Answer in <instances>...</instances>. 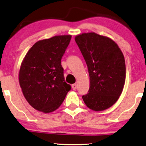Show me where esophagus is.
Listing matches in <instances>:
<instances>
[{"label": "esophagus", "mask_w": 146, "mask_h": 146, "mask_svg": "<svg viewBox=\"0 0 146 146\" xmlns=\"http://www.w3.org/2000/svg\"><path fill=\"white\" fill-rule=\"evenodd\" d=\"M77 84L75 83V84H73L72 85V89L73 90H75L76 89H77Z\"/></svg>", "instance_id": "obj_1"}]
</instances>
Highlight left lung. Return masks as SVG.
<instances>
[{"label":"left lung","instance_id":"8db88e82","mask_svg":"<svg viewBox=\"0 0 146 146\" xmlns=\"http://www.w3.org/2000/svg\"><path fill=\"white\" fill-rule=\"evenodd\" d=\"M87 63L90 77L88 93L82 98L94 111L110 108L122 93L126 79L124 55L116 43L94 32L75 38Z\"/></svg>","mask_w":146,"mask_h":146}]
</instances>
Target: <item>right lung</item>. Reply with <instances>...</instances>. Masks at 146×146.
I'll use <instances>...</instances> for the list:
<instances>
[{
  "mask_svg": "<svg viewBox=\"0 0 146 146\" xmlns=\"http://www.w3.org/2000/svg\"><path fill=\"white\" fill-rule=\"evenodd\" d=\"M71 35L37 42L26 53L19 71L22 93L30 105L44 113L57 109L71 87L65 81L61 60Z\"/></svg>",
  "mask_w": 146,
  "mask_h": 146,
  "instance_id": "right-lung-1",
  "label": "right lung"
}]
</instances>
